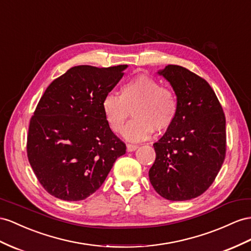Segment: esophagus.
Listing matches in <instances>:
<instances>
[{"label":"esophagus","instance_id":"obj_1","mask_svg":"<svg viewBox=\"0 0 251 251\" xmlns=\"http://www.w3.org/2000/svg\"><path fill=\"white\" fill-rule=\"evenodd\" d=\"M138 145H134V144H127L126 145V150H127V151L128 152H130V151H136L137 149H138Z\"/></svg>","mask_w":251,"mask_h":251}]
</instances>
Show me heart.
<instances>
[{"label":"heart","instance_id":"obj_1","mask_svg":"<svg viewBox=\"0 0 251 251\" xmlns=\"http://www.w3.org/2000/svg\"><path fill=\"white\" fill-rule=\"evenodd\" d=\"M105 120L111 130H124L130 111L133 121L124 132L126 140L139 142L149 139L151 133L162 132L174 123L178 110L176 95L172 90L161 87L151 77L139 75L124 83L120 96L107 94L101 101Z\"/></svg>","mask_w":251,"mask_h":251}]
</instances>
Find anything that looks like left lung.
<instances>
[{
  "label": "left lung",
  "instance_id": "8db88e82",
  "mask_svg": "<svg viewBox=\"0 0 251 251\" xmlns=\"http://www.w3.org/2000/svg\"><path fill=\"white\" fill-rule=\"evenodd\" d=\"M157 74L170 82L178 110L174 123L153 144L149 172L159 195L190 201L213 183L226 153V119L213 89L188 69L169 64Z\"/></svg>",
  "mask_w": 251,
  "mask_h": 251
}]
</instances>
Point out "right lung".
<instances>
[{
	"label": "right lung",
	"mask_w": 251,
	"mask_h": 251,
	"mask_svg": "<svg viewBox=\"0 0 251 251\" xmlns=\"http://www.w3.org/2000/svg\"><path fill=\"white\" fill-rule=\"evenodd\" d=\"M127 67L71 68L38 102L28 128L27 157L50 195L67 201L86 199L126 152L105 120L101 101Z\"/></svg>",
	"instance_id": "right-lung-1"
}]
</instances>
